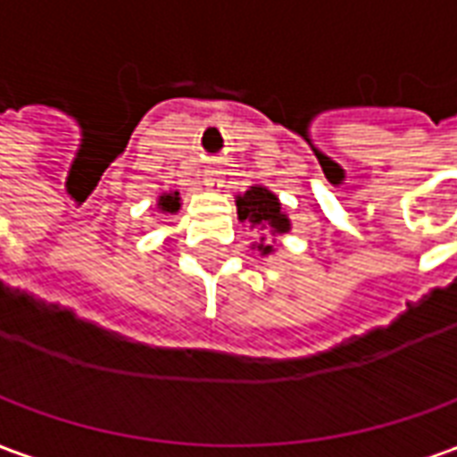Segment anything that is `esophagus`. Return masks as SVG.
Segmentation results:
<instances>
[{"instance_id": "34e87169", "label": "esophagus", "mask_w": 457, "mask_h": 457, "mask_svg": "<svg viewBox=\"0 0 457 457\" xmlns=\"http://www.w3.org/2000/svg\"><path fill=\"white\" fill-rule=\"evenodd\" d=\"M205 186L210 190H218L222 186V179H220L218 170H205Z\"/></svg>"}]
</instances>
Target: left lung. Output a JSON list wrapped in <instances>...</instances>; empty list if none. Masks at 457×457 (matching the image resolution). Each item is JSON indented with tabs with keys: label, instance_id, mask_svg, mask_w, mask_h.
Returning a JSON list of instances; mask_svg holds the SVG:
<instances>
[{
	"label": "left lung",
	"instance_id": "1",
	"mask_svg": "<svg viewBox=\"0 0 457 457\" xmlns=\"http://www.w3.org/2000/svg\"><path fill=\"white\" fill-rule=\"evenodd\" d=\"M235 203H237V218L242 222H249L252 228L267 229L269 235H274V237L291 229V220L284 215L278 198L264 186H252L242 195H237ZM254 249L262 257H267V254L274 252V245H269L267 237H262L254 245Z\"/></svg>",
	"mask_w": 457,
	"mask_h": 457
}]
</instances>
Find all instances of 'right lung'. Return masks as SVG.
<instances>
[{
    "label": "right lung",
    "instance_id": "obj_1",
    "mask_svg": "<svg viewBox=\"0 0 457 457\" xmlns=\"http://www.w3.org/2000/svg\"><path fill=\"white\" fill-rule=\"evenodd\" d=\"M159 210L161 212H179L180 210V193L179 190H170V193H163V195H159Z\"/></svg>",
    "mask_w": 457,
    "mask_h": 457
}]
</instances>
